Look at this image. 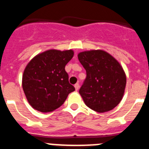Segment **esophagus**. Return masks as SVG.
<instances>
[{
    "label": "esophagus",
    "instance_id": "1",
    "mask_svg": "<svg viewBox=\"0 0 149 149\" xmlns=\"http://www.w3.org/2000/svg\"><path fill=\"white\" fill-rule=\"evenodd\" d=\"M74 87H75V89H76V91H78L79 88V83H76V85H74Z\"/></svg>",
    "mask_w": 149,
    "mask_h": 149
}]
</instances>
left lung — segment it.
Listing matches in <instances>:
<instances>
[{"instance_id": "obj_1", "label": "left lung", "mask_w": 149, "mask_h": 149, "mask_svg": "<svg viewBox=\"0 0 149 149\" xmlns=\"http://www.w3.org/2000/svg\"><path fill=\"white\" fill-rule=\"evenodd\" d=\"M78 58L86 70V79L79 89L85 105L97 112L112 110L122 100L126 74L113 56L101 49L84 51Z\"/></svg>"}]
</instances>
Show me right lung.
Returning a JSON list of instances; mask_svg holds the SVG:
<instances>
[{
  "label": "right lung",
  "mask_w": 149,
  "mask_h": 149,
  "mask_svg": "<svg viewBox=\"0 0 149 149\" xmlns=\"http://www.w3.org/2000/svg\"><path fill=\"white\" fill-rule=\"evenodd\" d=\"M72 49H49L33 57L22 75V88L34 109L49 112L59 108L75 88L68 81L66 64L72 59Z\"/></svg>",
  "instance_id": "add662e5"
}]
</instances>
